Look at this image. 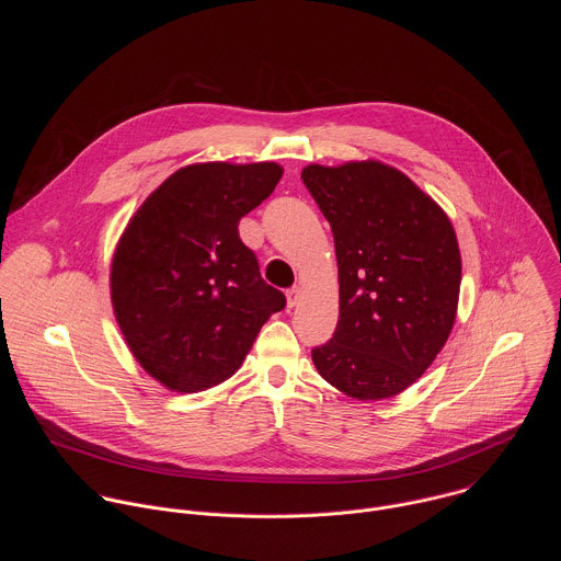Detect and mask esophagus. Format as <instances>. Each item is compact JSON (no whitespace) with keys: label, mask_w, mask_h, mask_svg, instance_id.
<instances>
[{"label":"esophagus","mask_w":561,"mask_h":561,"mask_svg":"<svg viewBox=\"0 0 561 561\" xmlns=\"http://www.w3.org/2000/svg\"><path fill=\"white\" fill-rule=\"evenodd\" d=\"M299 299H301V290L299 288H290L288 295H286V306L295 308L299 304Z\"/></svg>","instance_id":"obj_1"}]
</instances>
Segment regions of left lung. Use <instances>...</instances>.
I'll return each mask as SVG.
<instances>
[{"label": "left lung", "instance_id": "8db88e82", "mask_svg": "<svg viewBox=\"0 0 561 561\" xmlns=\"http://www.w3.org/2000/svg\"><path fill=\"white\" fill-rule=\"evenodd\" d=\"M301 180L331 224L340 319L312 348L317 373L370 402L407 390L444 348L457 314L461 257L446 213L375 159L310 164Z\"/></svg>", "mask_w": 561, "mask_h": 561}]
</instances>
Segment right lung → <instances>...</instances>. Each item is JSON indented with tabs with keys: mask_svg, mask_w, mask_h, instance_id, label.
Listing matches in <instances>:
<instances>
[{
	"mask_svg": "<svg viewBox=\"0 0 561 561\" xmlns=\"http://www.w3.org/2000/svg\"><path fill=\"white\" fill-rule=\"evenodd\" d=\"M282 173L275 162L193 164L128 221L113 255L111 299L130 353L167 388L197 392L228 379L286 306L237 230Z\"/></svg>",
	"mask_w": 561,
	"mask_h": 561,
	"instance_id": "add662e5",
	"label": "right lung"
}]
</instances>
